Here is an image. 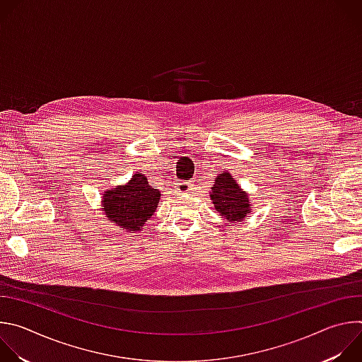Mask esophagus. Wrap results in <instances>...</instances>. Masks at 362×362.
<instances>
[{"mask_svg": "<svg viewBox=\"0 0 362 362\" xmlns=\"http://www.w3.org/2000/svg\"><path fill=\"white\" fill-rule=\"evenodd\" d=\"M176 189H177L179 193H189L193 187H192L190 182H180V183H177Z\"/></svg>", "mask_w": 362, "mask_h": 362, "instance_id": "34e87169", "label": "esophagus"}]
</instances>
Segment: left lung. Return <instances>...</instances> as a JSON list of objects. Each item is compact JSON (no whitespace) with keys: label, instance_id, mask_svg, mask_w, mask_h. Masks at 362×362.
Instances as JSON below:
<instances>
[{"label":"left lung","instance_id":"obj_1","mask_svg":"<svg viewBox=\"0 0 362 362\" xmlns=\"http://www.w3.org/2000/svg\"><path fill=\"white\" fill-rule=\"evenodd\" d=\"M211 200L216 212L230 223L242 222L250 214V200L245 190L236 183L229 172H223L215 179L211 190Z\"/></svg>","mask_w":362,"mask_h":362}]
</instances>
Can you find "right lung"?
<instances>
[{"label": "right lung", "instance_id": "add662e5", "mask_svg": "<svg viewBox=\"0 0 362 362\" xmlns=\"http://www.w3.org/2000/svg\"><path fill=\"white\" fill-rule=\"evenodd\" d=\"M159 199L160 192L148 185L144 175L136 173L126 185L105 192L101 211L115 225L134 233L156 212Z\"/></svg>", "mask_w": 362, "mask_h": 362}]
</instances>
